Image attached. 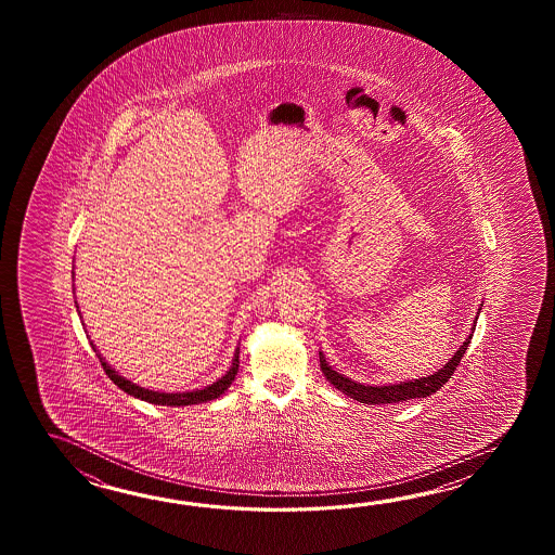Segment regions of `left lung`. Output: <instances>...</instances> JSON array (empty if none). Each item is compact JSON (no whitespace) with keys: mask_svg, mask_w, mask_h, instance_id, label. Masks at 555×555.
<instances>
[{"mask_svg":"<svg viewBox=\"0 0 555 555\" xmlns=\"http://www.w3.org/2000/svg\"><path fill=\"white\" fill-rule=\"evenodd\" d=\"M474 321H478V318L474 319ZM474 327H472V333H474ZM472 333L466 337V341L462 343L461 349L450 357L449 363L442 366V369H438L435 375L414 378V380H402V383H395V385L371 387V385H361V383H357L353 378L339 375L337 371L331 369L330 363L325 361V357H323L321 351H319V363H321L323 375L330 380L331 385L335 389L345 392L347 397L354 399V401L365 402V404H390V402L409 401V399H425L428 395L437 392L454 375L456 366L461 363L462 357H464L468 345H470Z\"/></svg>","mask_w":555,"mask_h":555,"instance_id":"1","label":"left lung"}]
</instances>
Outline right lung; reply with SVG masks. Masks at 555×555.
Here are the masks:
<instances>
[{
	"instance_id": "1",
	"label": "right lung",
	"mask_w": 555,
	"mask_h": 555,
	"mask_svg": "<svg viewBox=\"0 0 555 555\" xmlns=\"http://www.w3.org/2000/svg\"><path fill=\"white\" fill-rule=\"evenodd\" d=\"M93 345V343H91ZM94 349V345H93ZM96 351V349H94ZM101 365L105 369L108 378L117 385L118 389L129 392L132 397L141 399V401L153 402V404H163V406H186V404H198V402H208L218 399L222 392L228 390L232 385V380L236 378L237 365H240V349H236L232 365L225 371L222 378H218L212 385L204 387V389L189 390V392H158V390L142 389L139 385L130 383L129 378L120 377L117 371L111 365H106L105 359L99 354Z\"/></svg>"
}]
</instances>
